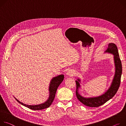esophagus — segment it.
Returning <instances> with one entry per match:
<instances>
[{
    "mask_svg": "<svg viewBox=\"0 0 126 126\" xmlns=\"http://www.w3.org/2000/svg\"><path fill=\"white\" fill-rule=\"evenodd\" d=\"M74 74V71L73 69H69L66 72V75L68 77H72Z\"/></svg>",
    "mask_w": 126,
    "mask_h": 126,
    "instance_id": "1",
    "label": "esophagus"
}]
</instances>
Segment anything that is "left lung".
<instances>
[{"mask_svg": "<svg viewBox=\"0 0 126 126\" xmlns=\"http://www.w3.org/2000/svg\"><path fill=\"white\" fill-rule=\"evenodd\" d=\"M105 52L113 54L115 66V73L114 79L109 89L102 95L93 97H85L79 94V90L80 88V79L78 78L76 80L77 89L76 95L78 99L83 105L90 107H98L104 104L115 95L117 93L121 83V78L122 73V66L119 57L118 48L113 43H110Z\"/></svg>", "mask_w": 126, "mask_h": 126, "instance_id": "obj_1", "label": "left lung"}]
</instances>
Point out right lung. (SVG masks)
I'll return each mask as SVG.
<instances>
[{"instance_id":"1","label":"right lung","mask_w":126,"mask_h":126,"mask_svg":"<svg viewBox=\"0 0 126 126\" xmlns=\"http://www.w3.org/2000/svg\"><path fill=\"white\" fill-rule=\"evenodd\" d=\"M63 79H64L63 75H60L55 77H53L51 79V81H50L49 89H48L49 93L48 98L47 100V101H46V102H45L44 103H42L39 105H26L20 102L17 99H16V97H15V98L21 105L33 110H43V109L47 108L51 105L53 101L54 100L56 92H57V90L59 86L62 82Z\"/></svg>"}]
</instances>
